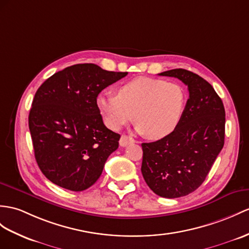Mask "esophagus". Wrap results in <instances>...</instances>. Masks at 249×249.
<instances>
[{
  "mask_svg": "<svg viewBox=\"0 0 249 249\" xmlns=\"http://www.w3.org/2000/svg\"><path fill=\"white\" fill-rule=\"evenodd\" d=\"M133 142H134V138H132L131 136H128V135H123L120 137V141H119L121 147H126V145L131 144Z\"/></svg>",
  "mask_w": 249,
  "mask_h": 249,
  "instance_id": "esophagus-1",
  "label": "esophagus"
}]
</instances>
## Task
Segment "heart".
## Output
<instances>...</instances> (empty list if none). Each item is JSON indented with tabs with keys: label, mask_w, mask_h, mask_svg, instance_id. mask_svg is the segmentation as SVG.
I'll return each instance as SVG.
<instances>
[{
	"label": "heart",
	"mask_w": 249,
	"mask_h": 249,
	"mask_svg": "<svg viewBox=\"0 0 249 249\" xmlns=\"http://www.w3.org/2000/svg\"><path fill=\"white\" fill-rule=\"evenodd\" d=\"M186 101V92L179 84L137 77L119 86L116 96L99 95L97 107L111 130L123 128L134 114L137 132L160 139L177 130L183 118Z\"/></svg>",
	"instance_id": "1"
}]
</instances>
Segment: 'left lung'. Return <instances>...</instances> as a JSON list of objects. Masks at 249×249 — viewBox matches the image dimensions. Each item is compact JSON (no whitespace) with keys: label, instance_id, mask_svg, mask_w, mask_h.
<instances>
[{"label":"left lung","instance_id":"8db88e82","mask_svg":"<svg viewBox=\"0 0 249 249\" xmlns=\"http://www.w3.org/2000/svg\"><path fill=\"white\" fill-rule=\"evenodd\" d=\"M160 75L184 82L189 98L177 130L142 143V173L155 195L175 198L196 190L208 175L224 145L225 108L211 84L195 72L175 69Z\"/></svg>","mask_w":249,"mask_h":249}]
</instances>
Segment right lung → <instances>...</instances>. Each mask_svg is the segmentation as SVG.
Wrapping results in <instances>:
<instances>
[{
  "instance_id": "right-lung-1",
  "label": "right lung",
  "mask_w": 249,
  "mask_h": 249,
  "mask_svg": "<svg viewBox=\"0 0 249 249\" xmlns=\"http://www.w3.org/2000/svg\"><path fill=\"white\" fill-rule=\"evenodd\" d=\"M128 72L93 63L69 66L42 83L33 100L28 125L40 170L71 191L96 183L118 148L120 135L108 130L97 107L102 89Z\"/></svg>"
}]
</instances>
